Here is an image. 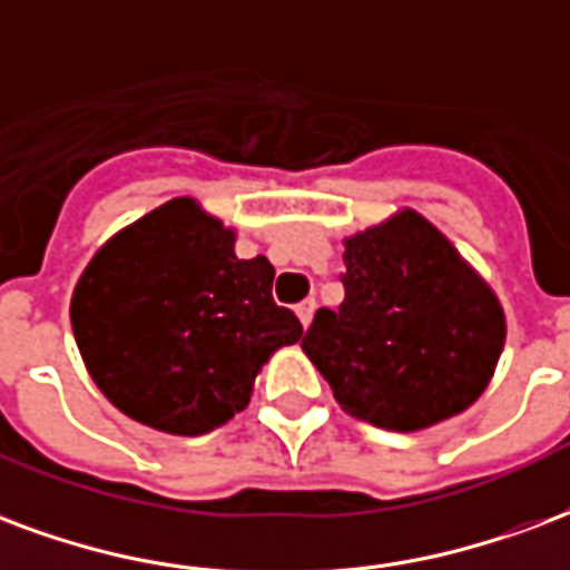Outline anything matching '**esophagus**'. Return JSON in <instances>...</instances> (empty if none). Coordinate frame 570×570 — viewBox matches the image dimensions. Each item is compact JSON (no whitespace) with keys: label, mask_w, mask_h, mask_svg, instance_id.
Wrapping results in <instances>:
<instances>
[{"label":"esophagus","mask_w":570,"mask_h":570,"mask_svg":"<svg viewBox=\"0 0 570 570\" xmlns=\"http://www.w3.org/2000/svg\"><path fill=\"white\" fill-rule=\"evenodd\" d=\"M314 311H317V302H314V298H305V302H302V305L296 307V317H298V323H302V326H311V320H314Z\"/></svg>","instance_id":"esophagus-1"}]
</instances>
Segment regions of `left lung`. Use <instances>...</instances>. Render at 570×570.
<instances>
[{
  "mask_svg": "<svg viewBox=\"0 0 570 570\" xmlns=\"http://www.w3.org/2000/svg\"><path fill=\"white\" fill-rule=\"evenodd\" d=\"M344 302L320 307L302 350L341 411L420 432L478 402L504 350V307L414 208L344 238Z\"/></svg>",
  "mask_w": 570,
  "mask_h": 570,
  "instance_id": "obj_1",
  "label": "left lung"
}]
</instances>
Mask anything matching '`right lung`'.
<instances>
[{
    "instance_id": "1",
    "label": "right lung",
    "mask_w": 570,
    "mask_h": 570,
    "mask_svg": "<svg viewBox=\"0 0 570 570\" xmlns=\"http://www.w3.org/2000/svg\"><path fill=\"white\" fill-rule=\"evenodd\" d=\"M272 284L265 256L238 259L235 229L178 196L96 250L71 293V332L120 414L205 435L244 411L265 362L302 338Z\"/></svg>"
}]
</instances>
